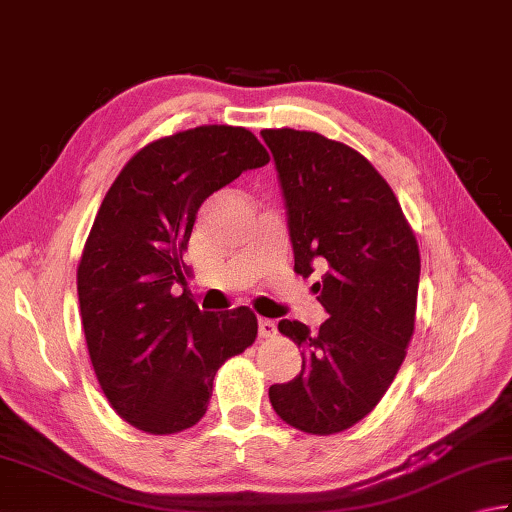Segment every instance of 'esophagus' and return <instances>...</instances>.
I'll return each mask as SVG.
<instances>
[{
  "label": "esophagus",
  "mask_w": 512,
  "mask_h": 512,
  "mask_svg": "<svg viewBox=\"0 0 512 512\" xmlns=\"http://www.w3.org/2000/svg\"><path fill=\"white\" fill-rule=\"evenodd\" d=\"M276 334V323L269 321V318H258V336L260 339H269V336Z\"/></svg>",
  "instance_id": "34e87169"
}]
</instances>
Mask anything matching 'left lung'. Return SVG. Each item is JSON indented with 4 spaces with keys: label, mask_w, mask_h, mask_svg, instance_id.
Wrapping results in <instances>:
<instances>
[{
    "label": "left lung",
    "mask_w": 512,
    "mask_h": 512,
    "mask_svg": "<svg viewBox=\"0 0 512 512\" xmlns=\"http://www.w3.org/2000/svg\"><path fill=\"white\" fill-rule=\"evenodd\" d=\"M283 191L294 272L314 283L330 318L312 332L283 318L303 368L274 383L278 417L310 435L352 428L397 376L414 332L421 258L388 182L359 151L321 133L260 131Z\"/></svg>",
    "instance_id": "obj_1"
}]
</instances>
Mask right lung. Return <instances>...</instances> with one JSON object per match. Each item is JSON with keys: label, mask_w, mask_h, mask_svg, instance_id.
<instances>
[{"label": "right lung", "mask_w": 512, "mask_h": 512, "mask_svg": "<svg viewBox=\"0 0 512 512\" xmlns=\"http://www.w3.org/2000/svg\"><path fill=\"white\" fill-rule=\"evenodd\" d=\"M267 162L252 131L209 124L147 144L106 191L77 267V298L104 397L138 430L196 426L220 365L256 339L249 307L200 312L173 289L187 285L182 252L202 202Z\"/></svg>", "instance_id": "add662e5"}]
</instances>
